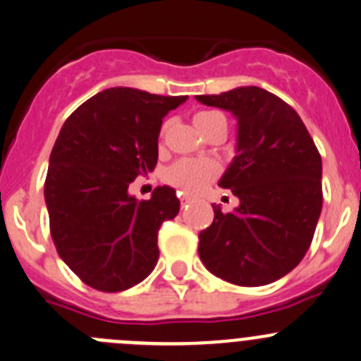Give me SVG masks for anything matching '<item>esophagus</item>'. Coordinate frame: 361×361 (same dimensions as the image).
<instances>
[{"label":"esophagus","instance_id":"esophagus-1","mask_svg":"<svg viewBox=\"0 0 361 361\" xmlns=\"http://www.w3.org/2000/svg\"><path fill=\"white\" fill-rule=\"evenodd\" d=\"M192 199H194V197H192V195H188V194H181V195H180V201H181V206L188 204V202H190V201H192Z\"/></svg>","mask_w":361,"mask_h":361}]
</instances>
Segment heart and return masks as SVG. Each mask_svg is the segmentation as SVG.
Wrapping results in <instances>:
<instances>
[{
  "label": "heart",
  "mask_w": 361,
  "mask_h": 361,
  "mask_svg": "<svg viewBox=\"0 0 361 361\" xmlns=\"http://www.w3.org/2000/svg\"><path fill=\"white\" fill-rule=\"evenodd\" d=\"M216 116L220 114L213 113V111H201L194 116V125L201 132ZM166 130L167 123H164L160 128V141L166 137ZM215 176L216 166L209 160H180L167 171V181L173 183L174 187H180L181 190L190 192V194H199L201 190H204L215 180Z\"/></svg>",
  "instance_id": "b5f03b06"
}]
</instances>
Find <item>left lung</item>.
I'll return each instance as SVG.
<instances>
[{"label": "left lung", "mask_w": 361, "mask_h": 361, "mask_svg": "<svg viewBox=\"0 0 361 361\" xmlns=\"http://www.w3.org/2000/svg\"><path fill=\"white\" fill-rule=\"evenodd\" d=\"M238 120L236 157L219 185L240 199L199 234V257L216 277L245 288L271 284L298 266L323 208L321 155L291 106L257 86L197 95Z\"/></svg>", "instance_id": "8db88e82"}]
</instances>
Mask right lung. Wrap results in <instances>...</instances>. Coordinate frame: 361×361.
I'll use <instances>...</instances> for the list:
<instances>
[{"mask_svg": "<svg viewBox=\"0 0 361 361\" xmlns=\"http://www.w3.org/2000/svg\"><path fill=\"white\" fill-rule=\"evenodd\" d=\"M187 97L109 87L77 107L59 130L44 185L59 257L90 288L118 293L159 261V229L180 212L176 190L137 201L128 185L155 169L162 118Z\"/></svg>", "mask_w": 361, "mask_h": 361, "instance_id": "obj_1", "label": "right lung"}]
</instances>
